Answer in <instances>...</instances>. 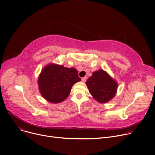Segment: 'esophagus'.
Segmentation results:
<instances>
[{"label":"esophagus","mask_w":155,"mask_h":155,"mask_svg":"<svg viewBox=\"0 0 155 155\" xmlns=\"http://www.w3.org/2000/svg\"><path fill=\"white\" fill-rule=\"evenodd\" d=\"M87 79V77H83V78H82V81L83 82H85Z\"/></svg>","instance_id":"esophagus-1"}]
</instances>
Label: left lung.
I'll return each instance as SVG.
<instances>
[{"instance_id":"obj_1","label":"left lung","mask_w":155,"mask_h":155,"mask_svg":"<svg viewBox=\"0 0 155 155\" xmlns=\"http://www.w3.org/2000/svg\"><path fill=\"white\" fill-rule=\"evenodd\" d=\"M86 85L94 98L103 104L110 101L116 95L117 89L116 81L103 70L94 71Z\"/></svg>"}]
</instances>
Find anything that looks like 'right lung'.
Returning a JSON list of instances; mask_svg holds the SVG:
<instances>
[{"label":"right lung","mask_w":155,"mask_h":155,"mask_svg":"<svg viewBox=\"0 0 155 155\" xmlns=\"http://www.w3.org/2000/svg\"><path fill=\"white\" fill-rule=\"evenodd\" d=\"M80 80L75 68L49 64L41 70L38 82L39 92L43 98L56 104L66 99L72 86Z\"/></svg>","instance_id":"add662e5"}]
</instances>
